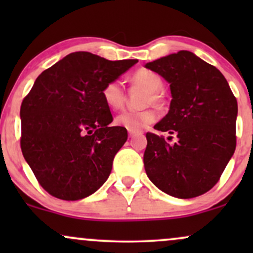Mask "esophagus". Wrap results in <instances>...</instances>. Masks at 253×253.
Returning a JSON list of instances; mask_svg holds the SVG:
<instances>
[{
  "label": "esophagus",
  "mask_w": 253,
  "mask_h": 253,
  "mask_svg": "<svg viewBox=\"0 0 253 253\" xmlns=\"http://www.w3.org/2000/svg\"><path fill=\"white\" fill-rule=\"evenodd\" d=\"M134 134H135V132H132V130H128V136H129V138H133V136H134Z\"/></svg>",
  "instance_id": "obj_1"
}]
</instances>
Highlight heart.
<instances>
[{"label":"heart","instance_id":"1","mask_svg":"<svg viewBox=\"0 0 253 253\" xmlns=\"http://www.w3.org/2000/svg\"><path fill=\"white\" fill-rule=\"evenodd\" d=\"M130 82L135 85L141 86L147 91L144 95V106H149L151 103L157 104L161 101L159 92L163 89L164 82L163 78L158 74L150 70H144V69L138 70L130 76ZM102 98L104 103L110 109L121 108L125 100V91L120 81H109L108 83L104 84L102 88ZM156 118V112L152 108H145L141 110L127 109L121 112L115 118V124L124 128L132 130V132H138V130H141L149 126L150 124L155 123Z\"/></svg>","mask_w":253,"mask_h":253}]
</instances>
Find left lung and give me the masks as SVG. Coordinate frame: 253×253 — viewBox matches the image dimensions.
<instances>
[{
  "label": "left lung",
  "mask_w": 253,
  "mask_h": 253,
  "mask_svg": "<svg viewBox=\"0 0 253 253\" xmlns=\"http://www.w3.org/2000/svg\"><path fill=\"white\" fill-rule=\"evenodd\" d=\"M145 66L170 83L172 96L155 129L177 136L170 145L163 135L146 133L147 177L171 196L202 195L216 184L236 150L237 98L221 72L189 51Z\"/></svg>",
  "instance_id": "obj_1"
}]
</instances>
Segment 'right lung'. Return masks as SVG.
Instances as JSON below:
<instances>
[{
    "label": "right lung",
    "mask_w": 253,
    "mask_h": 253,
    "mask_svg": "<svg viewBox=\"0 0 253 253\" xmlns=\"http://www.w3.org/2000/svg\"><path fill=\"white\" fill-rule=\"evenodd\" d=\"M136 62L74 52L38 76L21 103L20 145L50 195L76 201L107 181L127 130L109 126L113 117L102 88Z\"/></svg>",
    "instance_id": "1"
}]
</instances>
